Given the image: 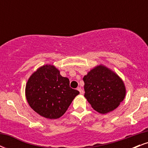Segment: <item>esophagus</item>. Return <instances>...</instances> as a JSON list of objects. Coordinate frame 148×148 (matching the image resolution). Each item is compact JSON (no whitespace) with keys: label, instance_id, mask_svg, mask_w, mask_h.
Returning a JSON list of instances; mask_svg holds the SVG:
<instances>
[{"label":"esophagus","instance_id":"1","mask_svg":"<svg viewBox=\"0 0 148 148\" xmlns=\"http://www.w3.org/2000/svg\"><path fill=\"white\" fill-rule=\"evenodd\" d=\"M77 90H78L79 91L80 94H81V95H83V94H84V90H83L81 89V88H77Z\"/></svg>","mask_w":148,"mask_h":148}]
</instances>
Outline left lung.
Here are the masks:
<instances>
[{
    "mask_svg": "<svg viewBox=\"0 0 148 148\" xmlns=\"http://www.w3.org/2000/svg\"><path fill=\"white\" fill-rule=\"evenodd\" d=\"M84 97L98 113L105 114L123 101L126 89L123 80L103 65L97 66L84 77Z\"/></svg>",
    "mask_w": 148,
    "mask_h": 148,
    "instance_id": "8db88e82",
    "label": "left lung"
}]
</instances>
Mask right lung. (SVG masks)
Segmentation results:
<instances>
[{
  "label": "right lung",
  "mask_w": 148,
  "mask_h": 148,
  "mask_svg": "<svg viewBox=\"0 0 148 148\" xmlns=\"http://www.w3.org/2000/svg\"><path fill=\"white\" fill-rule=\"evenodd\" d=\"M79 92L69 87V80L53 65L46 64L30 76L25 86L30 106L42 117L57 119L65 113Z\"/></svg>",
  "instance_id": "1"
}]
</instances>
